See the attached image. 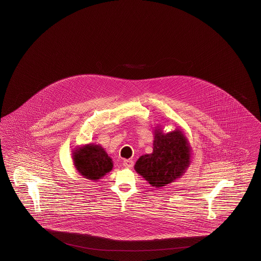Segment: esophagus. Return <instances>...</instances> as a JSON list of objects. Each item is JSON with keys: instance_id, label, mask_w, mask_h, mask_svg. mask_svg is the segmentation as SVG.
Wrapping results in <instances>:
<instances>
[{"instance_id": "esophagus-1", "label": "esophagus", "mask_w": 261, "mask_h": 261, "mask_svg": "<svg viewBox=\"0 0 261 261\" xmlns=\"http://www.w3.org/2000/svg\"><path fill=\"white\" fill-rule=\"evenodd\" d=\"M122 165L127 167V168H131L132 166H134V162L132 160H124Z\"/></svg>"}]
</instances>
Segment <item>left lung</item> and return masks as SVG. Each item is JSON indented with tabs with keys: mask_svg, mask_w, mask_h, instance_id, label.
I'll return each instance as SVG.
<instances>
[{
	"mask_svg": "<svg viewBox=\"0 0 261 261\" xmlns=\"http://www.w3.org/2000/svg\"><path fill=\"white\" fill-rule=\"evenodd\" d=\"M153 152L136 162L135 170L154 188H162L180 178L190 166V142L180 129L165 134L162 126L155 129Z\"/></svg>",
	"mask_w": 261,
	"mask_h": 261,
	"instance_id": "8db88e82",
	"label": "left lung"
}]
</instances>
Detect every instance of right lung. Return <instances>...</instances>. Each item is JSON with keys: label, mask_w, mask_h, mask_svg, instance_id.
I'll list each match as a JSON object with an SVG mask.
<instances>
[{"label": "right lung", "mask_w": 261, "mask_h": 261, "mask_svg": "<svg viewBox=\"0 0 261 261\" xmlns=\"http://www.w3.org/2000/svg\"><path fill=\"white\" fill-rule=\"evenodd\" d=\"M73 165L80 175L92 181L101 179L113 168L112 159L98 144H85L72 153Z\"/></svg>", "instance_id": "right-lung-1"}]
</instances>
